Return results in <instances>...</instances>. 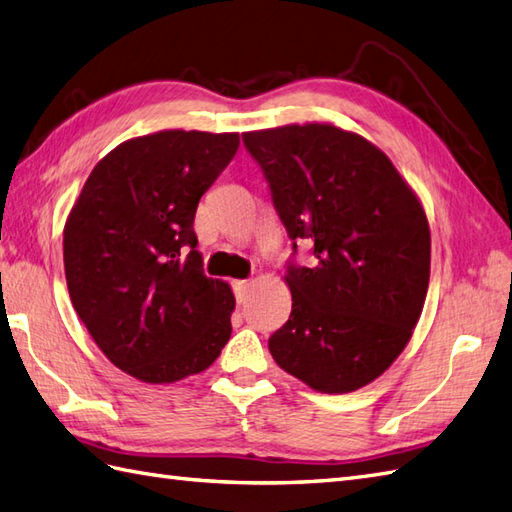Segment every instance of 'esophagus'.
Here are the masks:
<instances>
[{
  "mask_svg": "<svg viewBox=\"0 0 512 512\" xmlns=\"http://www.w3.org/2000/svg\"><path fill=\"white\" fill-rule=\"evenodd\" d=\"M249 285H252V282H249V280H234V293H236V300L238 302H245Z\"/></svg>",
  "mask_w": 512,
  "mask_h": 512,
  "instance_id": "34e87169",
  "label": "esophagus"
}]
</instances>
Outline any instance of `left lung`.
<instances>
[{
  "label": "left lung",
  "instance_id": "1",
  "mask_svg": "<svg viewBox=\"0 0 512 512\" xmlns=\"http://www.w3.org/2000/svg\"><path fill=\"white\" fill-rule=\"evenodd\" d=\"M274 206L311 267H289L287 324L269 337L278 366L322 394L388 370L423 313L431 234L423 203L379 146L331 122L243 133Z\"/></svg>",
  "mask_w": 512,
  "mask_h": 512
}]
</instances>
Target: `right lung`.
<instances>
[{
  "label": "right lung",
  "mask_w": 512,
  "mask_h": 512,
  "mask_svg": "<svg viewBox=\"0 0 512 512\" xmlns=\"http://www.w3.org/2000/svg\"><path fill=\"white\" fill-rule=\"evenodd\" d=\"M238 133L166 129L131 138L89 173L63 227L67 291L113 366L144 383L208 370L232 335L225 280L203 274L199 199Z\"/></svg>",
  "instance_id": "right-lung-1"
}]
</instances>
